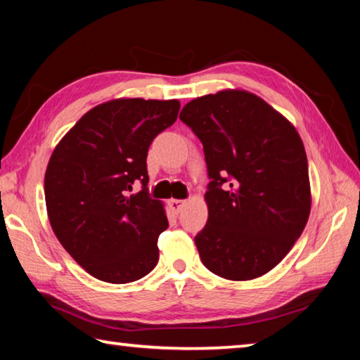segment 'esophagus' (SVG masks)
Returning <instances> with one entry per match:
<instances>
[{
	"label": "esophagus",
	"mask_w": 360,
	"mask_h": 360,
	"mask_svg": "<svg viewBox=\"0 0 360 360\" xmlns=\"http://www.w3.org/2000/svg\"><path fill=\"white\" fill-rule=\"evenodd\" d=\"M168 205H169V208H172V211L178 214V212H181L182 208L186 206V200H169Z\"/></svg>",
	"instance_id": "obj_1"
}]
</instances>
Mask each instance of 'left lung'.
I'll use <instances>...</instances> for the list:
<instances>
[{
    "instance_id": "1",
    "label": "left lung",
    "mask_w": 360,
    "mask_h": 360,
    "mask_svg": "<svg viewBox=\"0 0 360 360\" xmlns=\"http://www.w3.org/2000/svg\"><path fill=\"white\" fill-rule=\"evenodd\" d=\"M203 144L208 222L195 236L214 275L248 281L281 262L307 225V154L297 130L252 94L224 90L182 108Z\"/></svg>"
}]
</instances>
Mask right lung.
Returning a JSON list of instances; mask_svg holds the SVG:
<instances>
[{
    "mask_svg": "<svg viewBox=\"0 0 360 360\" xmlns=\"http://www.w3.org/2000/svg\"><path fill=\"white\" fill-rule=\"evenodd\" d=\"M178 112V100L103 103L79 119L49 160L44 193L53 233L100 281L131 283L157 265L168 219L149 193L146 158ZM138 181L142 191L130 194Z\"/></svg>",
    "mask_w": 360,
    "mask_h": 360,
    "instance_id": "obj_1",
    "label": "right lung"
}]
</instances>
